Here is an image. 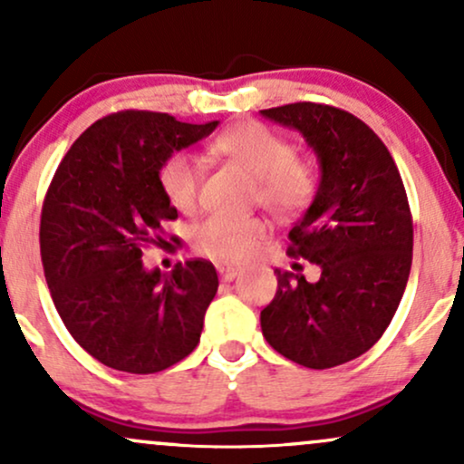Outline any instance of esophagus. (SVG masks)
<instances>
[{
  "instance_id": "esophagus-1",
  "label": "esophagus",
  "mask_w": 464,
  "mask_h": 464,
  "mask_svg": "<svg viewBox=\"0 0 464 464\" xmlns=\"http://www.w3.org/2000/svg\"><path fill=\"white\" fill-rule=\"evenodd\" d=\"M218 273H220V276L225 281H233L239 273H242V268H239V266H231V264H218Z\"/></svg>"
}]
</instances>
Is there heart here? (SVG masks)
Masks as SVG:
<instances>
[{
    "label": "heart",
    "mask_w": 464,
    "mask_h": 464,
    "mask_svg": "<svg viewBox=\"0 0 464 464\" xmlns=\"http://www.w3.org/2000/svg\"><path fill=\"white\" fill-rule=\"evenodd\" d=\"M214 148L257 179V200L275 216L295 218L312 205L316 194L312 163L296 157L290 143L268 126L244 121L222 132ZM159 183L169 205L188 214L198 202V159L188 152L169 157L159 172ZM266 233L268 227L262 218L214 214L194 227L191 244L205 257L236 264L255 253Z\"/></svg>",
    "instance_id": "b5f03b06"
}]
</instances>
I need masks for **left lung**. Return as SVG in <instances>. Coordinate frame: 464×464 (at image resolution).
Returning a JSON list of instances; mask_svg holds the SVG:
<instances>
[{"mask_svg":"<svg viewBox=\"0 0 464 464\" xmlns=\"http://www.w3.org/2000/svg\"><path fill=\"white\" fill-rule=\"evenodd\" d=\"M296 129L321 161V185L290 228L287 255L321 266L276 273L262 310L264 338L307 369H332L366 353L395 316L412 266V214L384 141L343 109L295 102L262 111Z\"/></svg>","mask_w":464,"mask_h":464,"instance_id":"obj_1","label":"left lung"}]
</instances>
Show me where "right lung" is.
Instances as JSON below:
<instances>
[{
    "label": "right lung",
    "mask_w": 464,
    "mask_h": 464,
    "mask_svg": "<svg viewBox=\"0 0 464 464\" xmlns=\"http://www.w3.org/2000/svg\"><path fill=\"white\" fill-rule=\"evenodd\" d=\"M218 121L120 111L73 141L41 209V262L58 316L73 340L115 371L148 375L188 358L218 292L214 264L189 259L169 275L143 268V248L165 244L179 214L159 172L172 152Z\"/></svg>",
    "instance_id": "right-lung-1"
}]
</instances>
